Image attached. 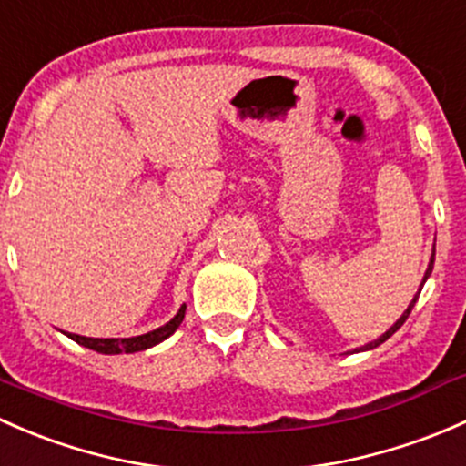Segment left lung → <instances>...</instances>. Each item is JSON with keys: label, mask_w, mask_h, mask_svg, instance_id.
<instances>
[{"label": "left lung", "mask_w": 466, "mask_h": 466, "mask_svg": "<svg viewBox=\"0 0 466 466\" xmlns=\"http://www.w3.org/2000/svg\"><path fill=\"white\" fill-rule=\"evenodd\" d=\"M433 262H435V247H433V253H431V260H429V268H426V273H424V278H421V285H420V287H424V282H426V280H429L431 271H433ZM420 291H421V289H417V294H415V296H412L410 305H409V307H406V311H404V314H401V316H400V319H397V323H395V325H392V328H388V329H386V332H383V334H381V337H379V339H375V340H370V343L361 345V348H357V350H354V352H368V350H375V348H377V345H381V343H383V340H388V339H390V337H392V334H395V332H397V329H400V328H401V325H404V323H406V319H409L410 309H412V307H415V303H417V296H420Z\"/></svg>", "instance_id": "1"}]
</instances>
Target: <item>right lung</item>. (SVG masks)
Here are the masks:
<instances>
[{"label": "right lung", "mask_w": 466, "mask_h": 466, "mask_svg": "<svg viewBox=\"0 0 466 466\" xmlns=\"http://www.w3.org/2000/svg\"><path fill=\"white\" fill-rule=\"evenodd\" d=\"M184 316H186V305H181L179 311H177L166 325H161V328L152 329V332L147 334H141V337H132V339H91V337H80V334H69V339L100 354H123V352L132 354V352H141V350H147V348H155V345H159L161 340H166L170 334H175L177 328L181 325V320H184Z\"/></svg>", "instance_id": "add662e5"}]
</instances>
